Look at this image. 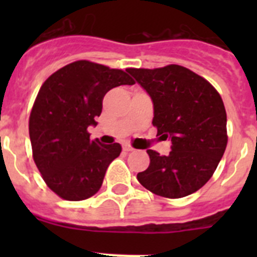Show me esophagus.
Here are the masks:
<instances>
[{
	"label": "esophagus",
	"mask_w": 257,
	"mask_h": 257,
	"mask_svg": "<svg viewBox=\"0 0 257 257\" xmlns=\"http://www.w3.org/2000/svg\"><path fill=\"white\" fill-rule=\"evenodd\" d=\"M123 151L124 152H133L134 148H133V147H131V145H128V144H123Z\"/></svg>",
	"instance_id": "1"
}]
</instances>
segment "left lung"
<instances>
[{
    "label": "left lung",
    "mask_w": 257,
    "mask_h": 257,
    "mask_svg": "<svg viewBox=\"0 0 257 257\" xmlns=\"http://www.w3.org/2000/svg\"><path fill=\"white\" fill-rule=\"evenodd\" d=\"M127 72L151 96L157 135L171 140L167 156L147 151L151 163L138 174V180L166 198L197 192L211 179L228 143L226 112L219 92L181 65Z\"/></svg>",
    "instance_id": "obj_1"
}]
</instances>
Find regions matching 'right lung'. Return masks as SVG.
Wrapping results in <instances>:
<instances>
[{
	"instance_id": "add662e5",
	"label": "right lung",
	"mask_w": 257,
	"mask_h": 257,
	"mask_svg": "<svg viewBox=\"0 0 257 257\" xmlns=\"http://www.w3.org/2000/svg\"><path fill=\"white\" fill-rule=\"evenodd\" d=\"M121 69L87 60L65 65L41 86L29 117L33 160L47 187L67 201H82L100 189L106 169L119 156L118 143L90 140L103 97L121 85H134Z\"/></svg>"
}]
</instances>
